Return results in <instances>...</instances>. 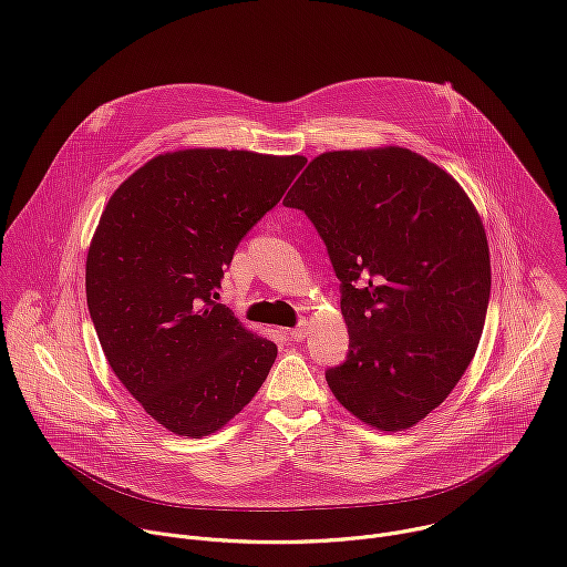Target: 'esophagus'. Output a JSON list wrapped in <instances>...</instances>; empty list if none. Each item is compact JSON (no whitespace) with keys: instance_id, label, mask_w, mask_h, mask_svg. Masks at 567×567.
I'll return each instance as SVG.
<instances>
[{"instance_id":"34e87169","label":"esophagus","mask_w":567,"mask_h":567,"mask_svg":"<svg viewBox=\"0 0 567 567\" xmlns=\"http://www.w3.org/2000/svg\"><path fill=\"white\" fill-rule=\"evenodd\" d=\"M290 339H292V342H303V339L308 337V323L306 321H301L297 328H292L290 332Z\"/></svg>"}]
</instances>
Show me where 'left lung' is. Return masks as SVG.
<instances>
[{"label":"left lung","instance_id":"8db88e82","mask_svg":"<svg viewBox=\"0 0 567 567\" xmlns=\"http://www.w3.org/2000/svg\"><path fill=\"white\" fill-rule=\"evenodd\" d=\"M342 281L344 364L332 395L382 431L417 424L476 355L492 290L483 220L458 181L404 147L326 152L284 198Z\"/></svg>","mask_w":567,"mask_h":567}]
</instances>
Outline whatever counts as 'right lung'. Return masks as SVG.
<instances>
[{"instance_id": "right-lung-1", "label": "right lung", "mask_w": 567, "mask_h": 567, "mask_svg": "<svg viewBox=\"0 0 567 567\" xmlns=\"http://www.w3.org/2000/svg\"><path fill=\"white\" fill-rule=\"evenodd\" d=\"M303 156L181 150L152 158L111 194L86 255V303L104 358L176 435L228 424L266 382L277 347L216 303L252 225Z\"/></svg>"}]
</instances>
